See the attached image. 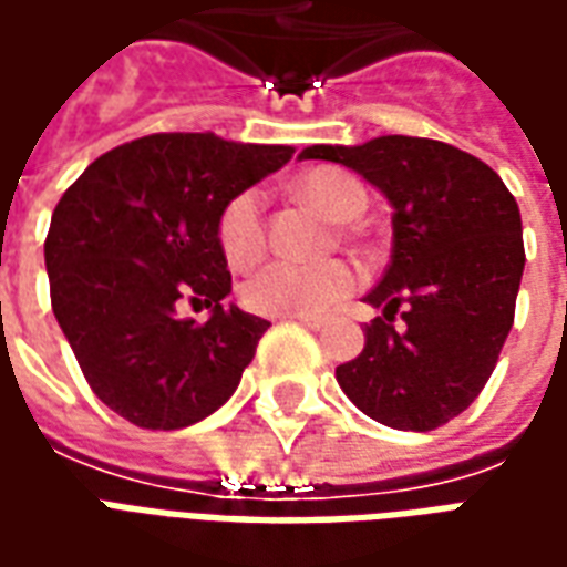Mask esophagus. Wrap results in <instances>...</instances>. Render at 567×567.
Listing matches in <instances>:
<instances>
[{"instance_id": "1", "label": "esophagus", "mask_w": 567, "mask_h": 567, "mask_svg": "<svg viewBox=\"0 0 567 567\" xmlns=\"http://www.w3.org/2000/svg\"><path fill=\"white\" fill-rule=\"evenodd\" d=\"M295 321H300L303 328H312V331H319V328H324V319H321V316H297Z\"/></svg>"}]
</instances>
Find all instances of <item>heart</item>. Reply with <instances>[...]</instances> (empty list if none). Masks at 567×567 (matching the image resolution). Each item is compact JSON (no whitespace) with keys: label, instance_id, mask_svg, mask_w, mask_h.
<instances>
[{"label":"heart","instance_id":"obj_1","mask_svg":"<svg viewBox=\"0 0 567 567\" xmlns=\"http://www.w3.org/2000/svg\"><path fill=\"white\" fill-rule=\"evenodd\" d=\"M295 190L312 206L337 221H349L364 209V187L343 169H312L297 178ZM218 248L234 270H246L260 260L267 248L264 227V199L258 190H239L218 218ZM358 285V272L346 260L324 264H295V260H272L243 285V307L270 316V319H297V316H319L337 300H343Z\"/></svg>","mask_w":567,"mask_h":567}]
</instances>
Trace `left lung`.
Wrapping results in <instances>:
<instances>
[{
    "instance_id": "1",
    "label": "left lung",
    "mask_w": 567,
    "mask_h": 567,
    "mask_svg": "<svg viewBox=\"0 0 567 567\" xmlns=\"http://www.w3.org/2000/svg\"><path fill=\"white\" fill-rule=\"evenodd\" d=\"M300 161L355 169L394 209L392 264L364 297L382 316L337 368L340 389L398 431L446 425L483 392L513 328L525 267L516 199L492 166L437 140L309 145Z\"/></svg>"
}]
</instances>
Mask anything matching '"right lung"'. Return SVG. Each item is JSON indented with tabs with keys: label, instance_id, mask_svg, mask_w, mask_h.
I'll return each mask as SVG.
<instances>
[{
	"label": "right lung",
	"instance_id": "1",
	"mask_svg": "<svg viewBox=\"0 0 567 567\" xmlns=\"http://www.w3.org/2000/svg\"><path fill=\"white\" fill-rule=\"evenodd\" d=\"M291 154L215 133H154L105 151L60 197L44 239L51 307L84 380L117 416L175 431L236 392L270 321L224 307L218 218ZM185 299L210 319L182 320Z\"/></svg>",
	"mask_w": 567,
	"mask_h": 567
}]
</instances>
